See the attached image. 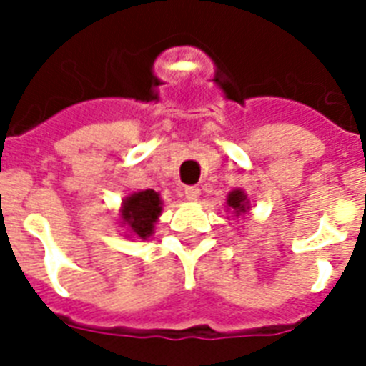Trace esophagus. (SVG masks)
Returning a JSON list of instances; mask_svg holds the SVG:
<instances>
[{"mask_svg":"<svg viewBox=\"0 0 366 366\" xmlns=\"http://www.w3.org/2000/svg\"><path fill=\"white\" fill-rule=\"evenodd\" d=\"M184 195H186L188 201H197L201 195V189L197 186H188V188L184 189Z\"/></svg>","mask_w":366,"mask_h":366,"instance_id":"1","label":"esophagus"}]
</instances>
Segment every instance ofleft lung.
<instances>
[{
    "instance_id": "left-lung-1",
    "label": "left lung",
    "mask_w": 366,
    "mask_h": 366,
    "mask_svg": "<svg viewBox=\"0 0 366 366\" xmlns=\"http://www.w3.org/2000/svg\"><path fill=\"white\" fill-rule=\"evenodd\" d=\"M249 211H250V201L249 197H247V194H244L241 188L232 189V192L228 194V197H226V212H229L232 217L239 218V217H244Z\"/></svg>"
}]
</instances>
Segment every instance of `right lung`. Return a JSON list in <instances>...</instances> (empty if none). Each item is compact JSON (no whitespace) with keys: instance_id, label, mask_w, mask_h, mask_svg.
Here are the masks:
<instances>
[{"instance_id":"obj_1","label":"right lung","mask_w":366,"mask_h":366,"mask_svg":"<svg viewBox=\"0 0 366 366\" xmlns=\"http://www.w3.org/2000/svg\"><path fill=\"white\" fill-rule=\"evenodd\" d=\"M163 211V199L155 189L132 192L122 201L119 207V226L125 228L129 239H148L154 235L155 224Z\"/></svg>"}]
</instances>
